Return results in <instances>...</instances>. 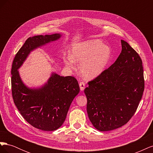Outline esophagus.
I'll return each mask as SVG.
<instances>
[{"label":"esophagus","mask_w":153,"mask_h":153,"mask_svg":"<svg viewBox=\"0 0 153 153\" xmlns=\"http://www.w3.org/2000/svg\"><path fill=\"white\" fill-rule=\"evenodd\" d=\"M79 85H80V91H83L85 89V83L83 82H80L79 84Z\"/></svg>","instance_id":"1"}]
</instances>
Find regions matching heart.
I'll return each mask as SVG.
<instances>
[{"label":"heart","instance_id":"heart-1","mask_svg":"<svg viewBox=\"0 0 153 153\" xmlns=\"http://www.w3.org/2000/svg\"><path fill=\"white\" fill-rule=\"evenodd\" d=\"M109 46L99 39H91L78 43L71 49L70 55H64L63 62L69 69L75 68L80 62L79 71L87 79H94L102 73L111 59Z\"/></svg>","mask_w":153,"mask_h":153}]
</instances>
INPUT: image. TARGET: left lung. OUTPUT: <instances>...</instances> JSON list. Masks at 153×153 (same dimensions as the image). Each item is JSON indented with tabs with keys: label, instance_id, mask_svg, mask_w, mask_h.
I'll list each match as a JSON object with an SVG mask.
<instances>
[{
	"label": "left lung",
	"instance_id": "1",
	"mask_svg": "<svg viewBox=\"0 0 153 153\" xmlns=\"http://www.w3.org/2000/svg\"><path fill=\"white\" fill-rule=\"evenodd\" d=\"M112 66L93 80L84 92L87 112L94 127L101 131L113 130L126 124L134 114L144 90L142 61L127 42Z\"/></svg>",
	"mask_w": 153,
	"mask_h": 153
}]
</instances>
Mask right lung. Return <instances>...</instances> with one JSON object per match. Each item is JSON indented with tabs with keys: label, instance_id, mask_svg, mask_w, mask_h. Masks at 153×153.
I'll list each match as a JSON object with an SVG mask.
<instances>
[{
	"label": "right lung",
	"instance_id": "add662e5",
	"mask_svg": "<svg viewBox=\"0 0 153 153\" xmlns=\"http://www.w3.org/2000/svg\"><path fill=\"white\" fill-rule=\"evenodd\" d=\"M61 34L39 35L28 38L16 54L11 68V88L14 103L25 121L43 131H54L65 121L73 99L79 93L76 78L52 73L47 82L30 88L21 79L18 69L30 53L61 38Z\"/></svg>",
	"mask_w": 153,
	"mask_h": 153
}]
</instances>
